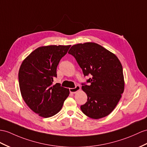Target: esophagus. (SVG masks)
Wrapping results in <instances>:
<instances>
[{
    "label": "esophagus",
    "instance_id": "obj_1",
    "mask_svg": "<svg viewBox=\"0 0 147 147\" xmlns=\"http://www.w3.org/2000/svg\"><path fill=\"white\" fill-rule=\"evenodd\" d=\"M80 89V87L79 85H76V87L75 88H69V91L71 94H75V93H76L77 92H78Z\"/></svg>",
    "mask_w": 147,
    "mask_h": 147
}]
</instances>
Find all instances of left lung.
Returning <instances> with one entry per match:
<instances>
[{
	"mask_svg": "<svg viewBox=\"0 0 147 147\" xmlns=\"http://www.w3.org/2000/svg\"><path fill=\"white\" fill-rule=\"evenodd\" d=\"M68 53L76 59L84 76H92L87 84H82V90L87 95V102L80 106L82 112L94 119L109 115L124 90L120 60L108 50L92 42L74 45Z\"/></svg>",
	"mask_w": 147,
	"mask_h": 147,
	"instance_id": "8db88e82",
	"label": "left lung"
}]
</instances>
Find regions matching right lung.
<instances>
[{
  "label": "right lung",
  "mask_w": 147,
  "mask_h": 147,
  "mask_svg": "<svg viewBox=\"0 0 147 147\" xmlns=\"http://www.w3.org/2000/svg\"><path fill=\"white\" fill-rule=\"evenodd\" d=\"M71 45L40 47L32 52L21 64L19 87L26 104L44 118L55 115L62 109L69 95L68 88L53 85L57 67Z\"/></svg>",
  "instance_id": "obj_1"
}]
</instances>
